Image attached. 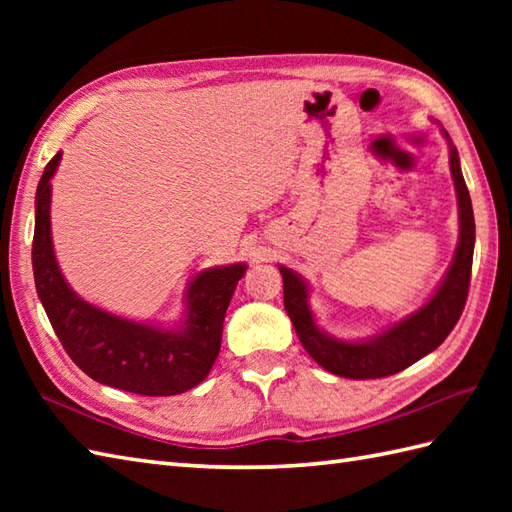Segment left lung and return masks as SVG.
Listing matches in <instances>:
<instances>
[{
	"label": "left lung",
	"mask_w": 512,
	"mask_h": 512,
	"mask_svg": "<svg viewBox=\"0 0 512 512\" xmlns=\"http://www.w3.org/2000/svg\"><path fill=\"white\" fill-rule=\"evenodd\" d=\"M449 143V165L458 195L460 215V237L455 248L453 262L447 275L440 281L436 292L422 306L407 314L405 319L389 325L369 339L343 341L319 328L314 312L310 308V286L295 270L279 266L284 277V306L288 317L295 325L301 345L306 352L328 372L343 378H383L407 369L422 356L436 350L455 328L464 310L466 295L471 284L473 248H475V217L471 206V195L460 169L458 149L451 143L447 129H442Z\"/></svg>",
	"instance_id": "left-lung-1"
}]
</instances>
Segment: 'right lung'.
<instances>
[{
    "mask_svg": "<svg viewBox=\"0 0 512 512\" xmlns=\"http://www.w3.org/2000/svg\"><path fill=\"white\" fill-rule=\"evenodd\" d=\"M54 156L35 195L32 270L37 295L65 352L96 383L140 396H176L200 385L220 354L224 314L246 264L206 268L191 279L184 295V317L176 328H162L118 317L81 299L57 264L50 231Z\"/></svg>",
    "mask_w": 512,
    "mask_h": 512,
    "instance_id": "1",
    "label": "right lung"
}]
</instances>
